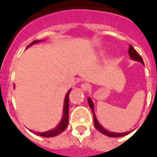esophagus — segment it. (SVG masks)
Instances as JSON below:
<instances>
[{"label":"esophagus","instance_id":"esophagus-1","mask_svg":"<svg viewBox=\"0 0 157 157\" xmlns=\"http://www.w3.org/2000/svg\"><path fill=\"white\" fill-rule=\"evenodd\" d=\"M81 88L84 91H88V90L91 89V85L88 84V83H84V84H82Z\"/></svg>","mask_w":157,"mask_h":157}]
</instances>
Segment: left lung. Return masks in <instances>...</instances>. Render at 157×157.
I'll list each match as a JSON object with an SVG mask.
<instances>
[{
	"label": "left lung",
	"mask_w": 157,
	"mask_h": 157,
	"mask_svg": "<svg viewBox=\"0 0 157 157\" xmlns=\"http://www.w3.org/2000/svg\"><path fill=\"white\" fill-rule=\"evenodd\" d=\"M128 53H129V56L131 58H133L134 60H136V61H139V62H141V63H142L143 64H144L142 57L139 55V53L136 52V50L134 49V47L131 45V44L129 45ZM88 104H89V105H90V107H91V109H92V111H93V113H94V127H95V128H96V129L99 130L100 133H102L103 135H105V136H109V137H121V136H127L128 134H129L130 132H126V133H113V132H110V131L105 130L104 128H102V127L100 126V124L98 122L97 119H96V117H95V114H94V103H93V101L90 100V99H88Z\"/></svg>",
	"instance_id": "1"
}]
</instances>
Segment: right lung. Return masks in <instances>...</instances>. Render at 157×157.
<instances>
[{"label": "right lung", "instance_id": "obj_1", "mask_svg": "<svg viewBox=\"0 0 157 157\" xmlns=\"http://www.w3.org/2000/svg\"><path fill=\"white\" fill-rule=\"evenodd\" d=\"M36 43H39V41H34L32 42L29 46L32 45L34 44H36ZM28 46V47H29ZM71 90L68 91V93L65 96V99H64V105H63V115L62 120H61V122L58 124L56 128L54 129L50 130L48 132H44V133H36L37 136H43V137H53V136H56L59 134H61L63 130L65 129L68 126V121H69V94Z\"/></svg>", "mask_w": 157, "mask_h": 157}]
</instances>
